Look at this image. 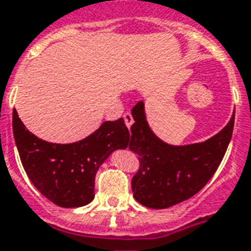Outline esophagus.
<instances>
[{"label": "esophagus", "mask_w": 251, "mask_h": 251, "mask_svg": "<svg viewBox=\"0 0 251 251\" xmlns=\"http://www.w3.org/2000/svg\"><path fill=\"white\" fill-rule=\"evenodd\" d=\"M124 120H125V124L127 127H130V126L133 125V122H134L133 116H131L130 113H125V114H124Z\"/></svg>", "instance_id": "34e87169"}]
</instances>
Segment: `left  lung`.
Returning a JSON list of instances; mask_svg holds the SVG:
<instances>
[{"mask_svg": "<svg viewBox=\"0 0 251 251\" xmlns=\"http://www.w3.org/2000/svg\"><path fill=\"white\" fill-rule=\"evenodd\" d=\"M234 114L224 129L203 142L174 146L159 140L148 125L144 102L131 109L129 149L140 159L131 179L133 196L141 205L166 209L201 190L220 166L231 140Z\"/></svg>", "mask_w": 251, "mask_h": 251, "instance_id": "obj_1", "label": "left lung"}]
</instances>
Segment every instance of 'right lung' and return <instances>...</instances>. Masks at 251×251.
Returning a JSON list of instances; mask_svg holds the SVG:
<instances>
[{
  "label": "right lung",
  "mask_w": 251,
  "mask_h": 251,
  "mask_svg": "<svg viewBox=\"0 0 251 251\" xmlns=\"http://www.w3.org/2000/svg\"><path fill=\"white\" fill-rule=\"evenodd\" d=\"M13 135L31 183L61 207H79L94 200L96 173L114 150L129 146L124 118L103 122L93 134L73 144H51L36 137L13 113Z\"/></svg>",
  "instance_id": "1"
}]
</instances>
